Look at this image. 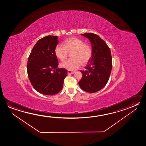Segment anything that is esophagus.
Returning a JSON list of instances; mask_svg holds the SVG:
<instances>
[{
    "label": "esophagus",
    "instance_id": "esophagus-1",
    "mask_svg": "<svg viewBox=\"0 0 146 146\" xmlns=\"http://www.w3.org/2000/svg\"><path fill=\"white\" fill-rule=\"evenodd\" d=\"M74 71H70V70H68L67 71V73H68V74H74Z\"/></svg>",
    "mask_w": 146,
    "mask_h": 146
}]
</instances>
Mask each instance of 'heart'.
<instances>
[{"label":"heart","instance_id":"1","mask_svg":"<svg viewBox=\"0 0 146 146\" xmlns=\"http://www.w3.org/2000/svg\"><path fill=\"white\" fill-rule=\"evenodd\" d=\"M55 54L59 60L63 61L71 53L70 59L61 64V66L69 70L78 68L81 64H87L92 57L93 49L90 44L85 43L82 39L77 37H70L64 40L63 44H57L55 48Z\"/></svg>","mask_w":146,"mask_h":146}]
</instances>
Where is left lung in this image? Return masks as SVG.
Segmentation results:
<instances>
[{"label": "left lung", "instance_id": "obj_1", "mask_svg": "<svg viewBox=\"0 0 146 146\" xmlns=\"http://www.w3.org/2000/svg\"><path fill=\"white\" fill-rule=\"evenodd\" d=\"M82 35L90 40L93 54L86 70H81L82 78L79 82V86L87 92H96L104 88L109 81L113 65L111 50L98 35L91 33Z\"/></svg>", "mask_w": 146, "mask_h": 146}]
</instances>
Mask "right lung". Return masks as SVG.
<instances>
[{
  "mask_svg": "<svg viewBox=\"0 0 146 146\" xmlns=\"http://www.w3.org/2000/svg\"><path fill=\"white\" fill-rule=\"evenodd\" d=\"M58 37L48 35L39 39L30 53L27 64L28 78L37 92L46 95H55L63 87L67 70L59 68L55 48Z\"/></svg>",
  "mask_w": 146,
  "mask_h": 146,
  "instance_id": "add662e5",
  "label": "right lung"
}]
</instances>
